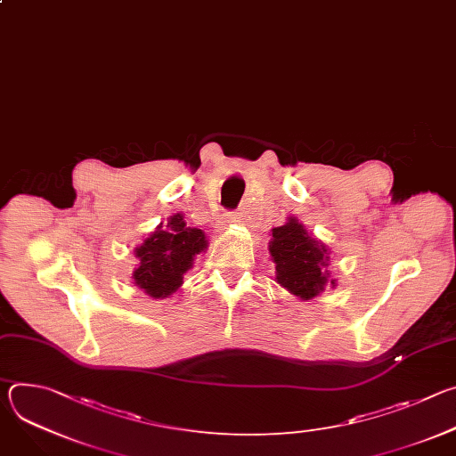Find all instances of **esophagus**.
<instances>
[{"mask_svg": "<svg viewBox=\"0 0 456 456\" xmlns=\"http://www.w3.org/2000/svg\"><path fill=\"white\" fill-rule=\"evenodd\" d=\"M225 216H227V224H236V222H240V220H238V218H240L238 213H227Z\"/></svg>", "mask_w": 456, "mask_h": 456, "instance_id": "34e87169", "label": "esophagus"}]
</instances>
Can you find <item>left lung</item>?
<instances>
[{
  "instance_id": "obj_1",
  "label": "left lung",
  "mask_w": 456,
  "mask_h": 456,
  "mask_svg": "<svg viewBox=\"0 0 456 456\" xmlns=\"http://www.w3.org/2000/svg\"><path fill=\"white\" fill-rule=\"evenodd\" d=\"M269 252L276 264V281L303 301L319 296L327 283L336 287L327 271L330 252L327 245L306 232L294 216L273 229Z\"/></svg>"
}]
</instances>
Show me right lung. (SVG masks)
I'll return each instance as SVG.
<instances>
[{"mask_svg":"<svg viewBox=\"0 0 456 456\" xmlns=\"http://www.w3.org/2000/svg\"><path fill=\"white\" fill-rule=\"evenodd\" d=\"M206 248L204 231L187 227L183 216L176 213L135 248L139 267L134 271V281L155 299L167 297L182 287L183 274L192 267L194 256Z\"/></svg>","mask_w":456,"mask_h":456,"instance_id":"right-lung-1","label":"right lung"}]
</instances>
